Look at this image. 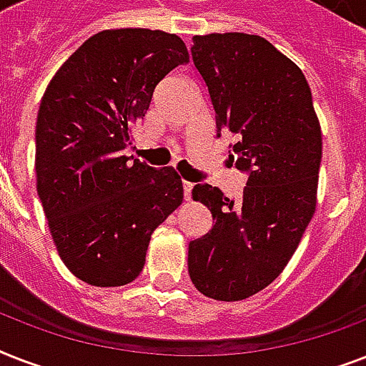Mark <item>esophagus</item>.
<instances>
[{"instance_id":"34e87169","label":"esophagus","mask_w":366,"mask_h":366,"mask_svg":"<svg viewBox=\"0 0 366 366\" xmlns=\"http://www.w3.org/2000/svg\"><path fill=\"white\" fill-rule=\"evenodd\" d=\"M182 188H184V197H186V199H189L192 189H194V184L188 182V180H182Z\"/></svg>"}]
</instances>
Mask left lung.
<instances>
[{
  "instance_id": "obj_1",
  "label": "left lung",
  "mask_w": 366,
  "mask_h": 366,
  "mask_svg": "<svg viewBox=\"0 0 366 366\" xmlns=\"http://www.w3.org/2000/svg\"><path fill=\"white\" fill-rule=\"evenodd\" d=\"M192 56L247 186L237 199L194 186L212 229L189 243V279L209 298L244 300L279 277L315 212L321 125L302 70L264 37L194 36Z\"/></svg>"
}]
</instances>
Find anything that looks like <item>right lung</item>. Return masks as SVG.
I'll return each mask as SVG.
<instances>
[{
  "instance_id": "1",
  "label": "right lung",
  "mask_w": 366,
  "mask_h": 366,
  "mask_svg": "<svg viewBox=\"0 0 366 366\" xmlns=\"http://www.w3.org/2000/svg\"><path fill=\"white\" fill-rule=\"evenodd\" d=\"M189 62L177 34L148 28L89 37L45 89L36 125L37 195L59 256L93 287L140 275L154 229L184 199L172 167L123 155L154 91Z\"/></svg>"
}]
</instances>
